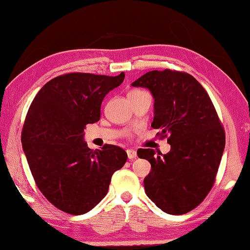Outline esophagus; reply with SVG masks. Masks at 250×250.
Here are the masks:
<instances>
[{
    "mask_svg": "<svg viewBox=\"0 0 250 250\" xmlns=\"http://www.w3.org/2000/svg\"><path fill=\"white\" fill-rule=\"evenodd\" d=\"M126 154H128V159L129 160H133L137 157V152L135 149H128L126 150Z\"/></svg>",
    "mask_w": 250,
    "mask_h": 250,
    "instance_id": "34e87169",
    "label": "esophagus"
}]
</instances>
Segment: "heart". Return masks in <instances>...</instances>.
<instances>
[{
  "mask_svg": "<svg viewBox=\"0 0 250 250\" xmlns=\"http://www.w3.org/2000/svg\"><path fill=\"white\" fill-rule=\"evenodd\" d=\"M133 91H140V90H132V91H130V93H133Z\"/></svg>",
  "mask_w": 250,
  "mask_h": 250,
  "instance_id": "b5f03b06",
  "label": "heart"
}]
</instances>
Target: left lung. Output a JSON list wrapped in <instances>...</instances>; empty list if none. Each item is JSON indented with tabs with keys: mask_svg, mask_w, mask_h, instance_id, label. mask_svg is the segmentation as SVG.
Here are the masks:
<instances>
[{
	"mask_svg": "<svg viewBox=\"0 0 250 250\" xmlns=\"http://www.w3.org/2000/svg\"><path fill=\"white\" fill-rule=\"evenodd\" d=\"M154 97L152 126L171 145L167 154L138 149L150 163L144 179L146 195L163 212L188 213L203 202L213 187L222 159L226 135L208 94L185 72L149 71L131 83Z\"/></svg>",
	"mask_w": 250,
	"mask_h": 250,
	"instance_id": "1",
	"label": "left lung"
}]
</instances>
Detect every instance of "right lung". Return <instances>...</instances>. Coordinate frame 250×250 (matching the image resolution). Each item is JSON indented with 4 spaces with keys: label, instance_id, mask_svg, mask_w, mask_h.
Segmentation results:
<instances>
[{
    "label": "right lung",
    "instance_id": "obj_1",
    "mask_svg": "<svg viewBox=\"0 0 250 250\" xmlns=\"http://www.w3.org/2000/svg\"><path fill=\"white\" fill-rule=\"evenodd\" d=\"M124 80V72L59 76L45 83L28 110L23 153L38 189L63 212L80 215L93 209L128 159L121 147L93 150L83 140L86 125L100 120L104 97Z\"/></svg>",
    "mask_w": 250,
    "mask_h": 250
}]
</instances>
